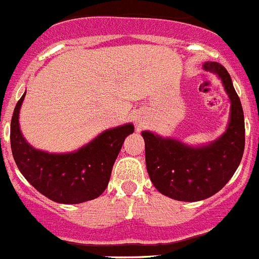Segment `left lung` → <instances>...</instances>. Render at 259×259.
Masks as SVG:
<instances>
[{
    "instance_id": "8db88e82",
    "label": "left lung",
    "mask_w": 259,
    "mask_h": 259,
    "mask_svg": "<svg viewBox=\"0 0 259 259\" xmlns=\"http://www.w3.org/2000/svg\"><path fill=\"white\" fill-rule=\"evenodd\" d=\"M202 68L221 78L231 103L227 129L220 138L188 146L178 139L142 132L151 182L158 192L178 201H200L222 190L236 171L245 147L243 107L231 76L217 62H205Z\"/></svg>"
}]
</instances>
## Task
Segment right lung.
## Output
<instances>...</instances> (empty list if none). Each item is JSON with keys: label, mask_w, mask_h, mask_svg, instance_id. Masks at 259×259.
<instances>
[{"label": "right lung", "mask_w": 259, "mask_h": 259, "mask_svg": "<svg viewBox=\"0 0 259 259\" xmlns=\"http://www.w3.org/2000/svg\"><path fill=\"white\" fill-rule=\"evenodd\" d=\"M25 93L16 103L10 129L11 151L20 173L39 193L59 204H80L101 196L134 125L104 130L73 152L49 153L32 147L20 132L19 111Z\"/></svg>", "instance_id": "add662e5"}]
</instances>
